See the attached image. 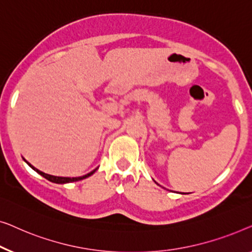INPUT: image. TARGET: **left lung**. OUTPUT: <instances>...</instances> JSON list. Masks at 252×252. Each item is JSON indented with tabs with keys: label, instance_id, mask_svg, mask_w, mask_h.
<instances>
[{
	"label": "left lung",
	"instance_id": "8db88e82",
	"mask_svg": "<svg viewBox=\"0 0 252 252\" xmlns=\"http://www.w3.org/2000/svg\"><path fill=\"white\" fill-rule=\"evenodd\" d=\"M155 184H158V183H157V182H155Z\"/></svg>",
	"mask_w": 252,
	"mask_h": 252
}]
</instances>
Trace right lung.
Wrapping results in <instances>:
<instances>
[{
  "instance_id": "right-lung-1",
  "label": "right lung",
  "mask_w": 252,
  "mask_h": 252,
  "mask_svg": "<svg viewBox=\"0 0 252 252\" xmlns=\"http://www.w3.org/2000/svg\"><path fill=\"white\" fill-rule=\"evenodd\" d=\"M25 162L27 163L28 165L31 166L32 169L34 170V171H36L38 175H41L42 177H44L45 179H48L49 182H52V183H56V184H68V183H74V182H79V180H82V179H84V178H88V177H90L91 175H94V173L97 171V169H94V170H92L91 172H89V173H87V175H84V176H81V177H72V178H70V177H57V176H52V175H48V173H45V172H43V171H40V170L38 169H36L35 168V166H33L31 164L30 162H27L26 160H24Z\"/></svg>"
}]
</instances>
